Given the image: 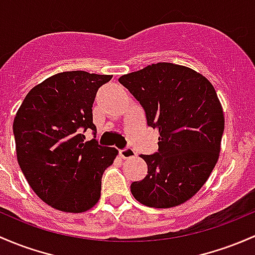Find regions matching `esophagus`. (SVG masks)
<instances>
[{"mask_svg":"<svg viewBox=\"0 0 255 255\" xmlns=\"http://www.w3.org/2000/svg\"><path fill=\"white\" fill-rule=\"evenodd\" d=\"M136 155V152L134 151V149L132 148H123L120 149V156L122 159H130V157H134Z\"/></svg>","mask_w":255,"mask_h":255,"instance_id":"esophagus-1","label":"esophagus"}]
</instances>
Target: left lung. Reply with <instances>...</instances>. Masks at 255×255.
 Segmentation results:
<instances>
[{
	"label": "left lung",
	"mask_w": 255,
	"mask_h": 255,
	"mask_svg": "<svg viewBox=\"0 0 255 255\" xmlns=\"http://www.w3.org/2000/svg\"><path fill=\"white\" fill-rule=\"evenodd\" d=\"M159 130V149L140 155L148 175L130 184L133 197L151 208H172L191 199L215 167L225 120L215 89L188 67L160 62L122 76Z\"/></svg>",
	"instance_id": "1"
}]
</instances>
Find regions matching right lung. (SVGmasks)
<instances>
[{
  "mask_svg": "<svg viewBox=\"0 0 255 255\" xmlns=\"http://www.w3.org/2000/svg\"><path fill=\"white\" fill-rule=\"evenodd\" d=\"M112 76L63 72L34 87L13 122L17 159L37 197L66 211L83 213L100 198L104 171L119 150L96 140L93 104ZM90 129L94 138L84 142Z\"/></svg>",
  "mask_w": 255,
  "mask_h": 255,
  "instance_id": "1",
  "label": "right lung"
}]
</instances>
